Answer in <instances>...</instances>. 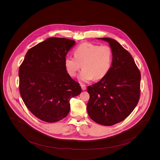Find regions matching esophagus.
<instances>
[{"mask_svg": "<svg viewBox=\"0 0 160 160\" xmlns=\"http://www.w3.org/2000/svg\"><path fill=\"white\" fill-rule=\"evenodd\" d=\"M81 87H82V89L83 90H86V86L85 85H83V84H81Z\"/></svg>", "mask_w": 160, "mask_h": 160, "instance_id": "obj_1", "label": "esophagus"}]
</instances>
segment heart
Here are the masks:
<instances>
[{
	"label": "heart",
	"instance_id": "b5f03b06",
	"mask_svg": "<svg viewBox=\"0 0 160 160\" xmlns=\"http://www.w3.org/2000/svg\"><path fill=\"white\" fill-rule=\"evenodd\" d=\"M74 56H68L64 58V66L70 77H75L82 66L83 70L78 78L83 82L93 78L100 80L109 72L113 58L112 49L108 45H96L83 42L74 51Z\"/></svg>",
	"mask_w": 160,
	"mask_h": 160
}]
</instances>
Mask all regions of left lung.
I'll use <instances>...</instances> for the list:
<instances>
[{
	"label": "left lung",
	"mask_w": 160,
	"mask_h": 160,
	"mask_svg": "<svg viewBox=\"0 0 160 160\" xmlns=\"http://www.w3.org/2000/svg\"><path fill=\"white\" fill-rule=\"evenodd\" d=\"M99 39L109 43L112 62L106 77L87 87L90 99L87 110L95 122L111 126L124 120L138 104L141 77L133 58L120 43L110 38Z\"/></svg>",
	"instance_id": "1"
}]
</instances>
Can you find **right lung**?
<instances>
[{
    "instance_id": "1",
    "label": "right lung",
    "mask_w": 160,
    "mask_h": 160,
    "mask_svg": "<svg viewBox=\"0 0 160 160\" xmlns=\"http://www.w3.org/2000/svg\"><path fill=\"white\" fill-rule=\"evenodd\" d=\"M75 41L52 37L30 49L19 66V92L27 108L40 120L53 123L65 118L80 84L68 75L64 58Z\"/></svg>"
}]
</instances>
